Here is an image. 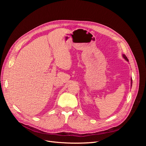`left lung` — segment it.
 Segmentation results:
<instances>
[{"label":"left lung","instance_id":"8db88e82","mask_svg":"<svg viewBox=\"0 0 146 146\" xmlns=\"http://www.w3.org/2000/svg\"><path fill=\"white\" fill-rule=\"evenodd\" d=\"M122 56H123V58H124L126 61H129V60H128V58H127V57L124 55V54H123L122 55ZM131 85H132V79H131Z\"/></svg>","mask_w":146,"mask_h":146}]
</instances>
